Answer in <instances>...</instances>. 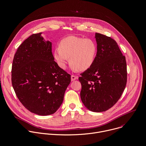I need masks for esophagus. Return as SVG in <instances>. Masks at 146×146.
Masks as SVG:
<instances>
[{
    "instance_id": "1",
    "label": "esophagus",
    "mask_w": 146,
    "mask_h": 146,
    "mask_svg": "<svg viewBox=\"0 0 146 146\" xmlns=\"http://www.w3.org/2000/svg\"><path fill=\"white\" fill-rule=\"evenodd\" d=\"M77 78H78V77L76 76L75 75H72V76H71V80H72V81L76 80Z\"/></svg>"
}]
</instances>
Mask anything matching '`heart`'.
Instances as JSON below:
<instances>
[{
    "instance_id": "heart-1",
    "label": "heart",
    "mask_w": 146,
    "mask_h": 146,
    "mask_svg": "<svg viewBox=\"0 0 146 146\" xmlns=\"http://www.w3.org/2000/svg\"><path fill=\"white\" fill-rule=\"evenodd\" d=\"M97 52L96 43L92 39L69 36L62 40L55 48L54 57L58 65L65 69L69 58L73 69L84 71L93 64Z\"/></svg>"
}]
</instances>
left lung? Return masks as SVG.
I'll use <instances>...</instances> for the list:
<instances>
[{
    "label": "left lung",
    "mask_w": 146,
    "mask_h": 146,
    "mask_svg": "<svg viewBox=\"0 0 146 146\" xmlns=\"http://www.w3.org/2000/svg\"><path fill=\"white\" fill-rule=\"evenodd\" d=\"M97 52L93 65L81 73V99L94 112L105 111L121 98L127 83V65L117 42L96 33Z\"/></svg>",
    "instance_id": "left-lung-1"
}]
</instances>
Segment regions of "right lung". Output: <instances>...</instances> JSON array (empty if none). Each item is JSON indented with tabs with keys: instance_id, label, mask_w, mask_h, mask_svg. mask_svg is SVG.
I'll use <instances>...</instances> for the list:
<instances>
[{
	"instance_id": "1",
	"label": "right lung",
	"mask_w": 146,
	"mask_h": 146,
	"mask_svg": "<svg viewBox=\"0 0 146 146\" xmlns=\"http://www.w3.org/2000/svg\"><path fill=\"white\" fill-rule=\"evenodd\" d=\"M41 34L31 35L19 46L12 62L11 81L17 97L28 110L48 115L62 104L71 77L54 61L52 43Z\"/></svg>"
}]
</instances>
